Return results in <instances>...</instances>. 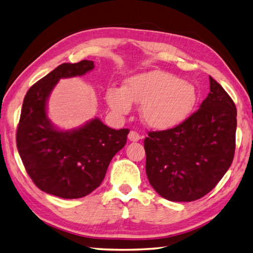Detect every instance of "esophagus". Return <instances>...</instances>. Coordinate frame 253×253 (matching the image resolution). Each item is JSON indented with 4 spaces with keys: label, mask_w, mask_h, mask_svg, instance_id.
I'll return each instance as SVG.
<instances>
[{
    "label": "esophagus",
    "mask_w": 253,
    "mask_h": 253,
    "mask_svg": "<svg viewBox=\"0 0 253 253\" xmlns=\"http://www.w3.org/2000/svg\"><path fill=\"white\" fill-rule=\"evenodd\" d=\"M128 139H129L130 141H132V142H136V141H139L141 139V136L139 135V133L137 132V131H135V130H131L130 132H129V135H128Z\"/></svg>",
    "instance_id": "34e87169"
}]
</instances>
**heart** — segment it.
<instances>
[{"instance_id":"b5f03b06","label":"heart","mask_w":253,"mask_h":253,"mask_svg":"<svg viewBox=\"0 0 253 253\" xmlns=\"http://www.w3.org/2000/svg\"><path fill=\"white\" fill-rule=\"evenodd\" d=\"M106 101L118 114H127L131 103L142 104L141 117L148 126L165 130L179 125L190 115L197 102L195 85L162 71L137 75L123 89L110 88Z\"/></svg>"}]
</instances>
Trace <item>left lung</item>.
Wrapping results in <instances>:
<instances>
[{"mask_svg": "<svg viewBox=\"0 0 253 253\" xmlns=\"http://www.w3.org/2000/svg\"><path fill=\"white\" fill-rule=\"evenodd\" d=\"M237 110L210 76V93L200 109L178 126L149 131L144 139L150 185L169 201L190 202L206 196L232 165Z\"/></svg>", "mask_w": 253, "mask_h": 253, "instance_id": "1", "label": "left lung"}]
</instances>
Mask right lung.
I'll return each mask as SVG.
<instances>
[{
	"label": "right lung",
	"instance_id": "1",
	"mask_svg": "<svg viewBox=\"0 0 253 253\" xmlns=\"http://www.w3.org/2000/svg\"><path fill=\"white\" fill-rule=\"evenodd\" d=\"M93 68L87 60L62 64L30 87L21 107L16 142L27 173L40 190L63 199L83 198L96 189L129 132L112 129L99 118L60 130L47 118L46 102L58 80Z\"/></svg>",
	"mask_w": 253,
	"mask_h": 253
}]
</instances>
